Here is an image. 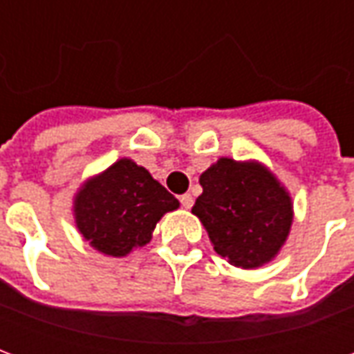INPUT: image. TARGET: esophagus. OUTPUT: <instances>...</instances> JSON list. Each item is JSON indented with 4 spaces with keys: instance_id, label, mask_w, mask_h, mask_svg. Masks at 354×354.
<instances>
[{
    "instance_id": "obj_1",
    "label": "esophagus",
    "mask_w": 354,
    "mask_h": 354,
    "mask_svg": "<svg viewBox=\"0 0 354 354\" xmlns=\"http://www.w3.org/2000/svg\"><path fill=\"white\" fill-rule=\"evenodd\" d=\"M180 203H182V207L184 208H192L193 207V197L189 193H184L182 197H180Z\"/></svg>"
}]
</instances>
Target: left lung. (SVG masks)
Instances as JSON below:
<instances>
[{"instance_id":"8db88e82","label":"left lung","mask_w":354,"mask_h":354,"mask_svg":"<svg viewBox=\"0 0 354 354\" xmlns=\"http://www.w3.org/2000/svg\"><path fill=\"white\" fill-rule=\"evenodd\" d=\"M203 185L192 212L214 250L230 263L254 269L271 261L288 237L292 199L281 182L256 161L218 159L199 178Z\"/></svg>"}]
</instances>
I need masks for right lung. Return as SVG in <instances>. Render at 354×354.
Returning <instances> with one entry per match:
<instances>
[{"label": "right lung", "instance_id": "right-lung-1", "mask_svg": "<svg viewBox=\"0 0 354 354\" xmlns=\"http://www.w3.org/2000/svg\"><path fill=\"white\" fill-rule=\"evenodd\" d=\"M180 207L178 199L131 159L81 185L73 201L75 223L85 241L106 256H127L151 241L162 214Z\"/></svg>", "mask_w": 354, "mask_h": 354}]
</instances>
